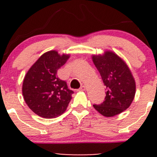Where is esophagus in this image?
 I'll use <instances>...</instances> for the list:
<instances>
[{
    "label": "esophagus",
    "mask_w": 157,
    "mask_h": 157,
    "mask_svg": "<svg viewBox=\"0 0 157 157\" xmlns=\"http://www.w3.org/2000/svg\"><path fill=\"white\" fill-rule=\"evenodd\" d=\"M85 90H86V86H80V88L79 89V90H80V91H84Z\"/></svg>",
    "instance_id": "34e87169"
}]
</instances>
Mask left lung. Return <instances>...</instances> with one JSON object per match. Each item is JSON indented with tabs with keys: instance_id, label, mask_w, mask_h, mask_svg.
I'll list each match as a JSON object with an SVG mask.
<instances>
[{
	"instance_id": "8db88e82",
	"label": "left lung",
	"mask_w": 157,
	"mask_h": 157,
	"mask_svg": "<svg viewBox=\"0 0 157 157\" xmlns=\"http://www.w3.org/2000/svg\"><path fill=\"white\" fill-rule=\"evenodd\" d=\"M95 66L105 86V100L93 107L105 117H113L126 110L134 100L135 80L126 63L111 51L93 55Z\"/></svg>"
}]
</instances>
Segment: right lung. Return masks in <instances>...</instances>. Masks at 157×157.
Instances as JSON below:
<instances>
[{
  "instance_id": "right-lung-1",
  "label": "right lung",
  "mask_w": 157,
  "mask_h": 157,
  "mask_svg": "<svg viewBox=\"0 0 157 157\" xmlns=\"http://www.w3.org/2000/svg\"><path fill=\"white\" fill-rule=\"evenodd\" d=\"M70 55H59L52 50L44 53L26 73L23 83V96L29 108L44 118L62 115L72 99L74 92L67 83L57 77Z\"/></svg>"
}]
</instances>
